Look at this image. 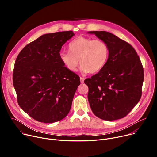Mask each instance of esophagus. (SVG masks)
<instances>
[{
  "label": "esophagus",
  "instance_id": "esophagus-1",
  "mask_svg": "<svg viewBox=\"0 0 157 157\" xmlns=\"http://www.w3.org/2000/svg\"><path fill=\"white\" fill-rule=\"evenodd\" d=\"M80 81H81V83H83V82H84V78L81 77V78H80Z\"/></svg>",
  "mask_w": 157,
  "mask_h": 157
}]
</instances>
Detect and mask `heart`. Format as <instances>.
I'll return each mask as SVG.
<instances>
[{"label": "heart", "instance_id": "obj_1", "mask_svg": "<svg viewBox=\"0 0 157 157\" xmlns=\"http://www.w3.org/2000/svg\"><path fill=\"white\" fill-rule=\"evenodd\" d=\"M68 50L60 53L59 59L71 72L77 71L80 63L83 74L98 73L104 68L109 57V48L105 41L81 36L69 43Z\"/></svg>", "mask_w": 157, "mask_h": 157}]
</instances>
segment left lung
I'll return each instance as SVG.
<instances>
[{
  "instance_id": "obj_1",
  "label": "left lung",
  "mask_w": 157,
  "mask_h": 157,
  "mask_svg": "<svg viewBox=\"0 0 157 157\" xmlns=\"http://www.w3.org/2000/svg\"><path fill=\"white\" fill-rule=\"evenodd\" d=\"M105 41L109 57L104 68L84 80L89 87L88 101L93 114L105 121L125 117L142 96L144 68L136 51L129 43L113 33L91 31Z\"/></svg>"
}]
</instances>
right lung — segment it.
<instances>
[{
	"label": "right lung",
	"instance_id": "add662e5",
	"mask_svg": "<svg viewBox=\"0 0 157 157\" xmlns=\"http://www.w3.org/2000/svg\"><path fill=\"white\" fill-rule=\"evenodd\" d=\"M74 35L72 31L44 34L27 44L17 56L13 72L17 102L38 122L59 121L71 109L80 78L64 66L59 52Z\"/></svg>",
	"mask_w": 157,
	"mask_h": 157
}]
</instances>
